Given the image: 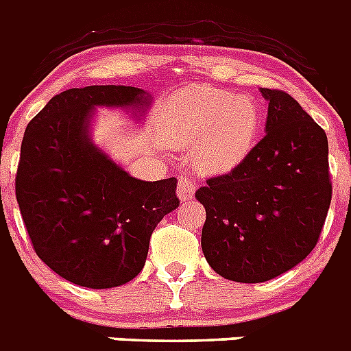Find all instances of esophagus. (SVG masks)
<instances>
[{
  "mask_svg": "<svg viewBox=\"0 0 351 351\" xmlns=\"http://www.w3.org/2000/svg\"><path fill=\"white\" fill-rule=\"evenodd\" d=\"M178 193L181 197L182 202H188L191 200L195 195V181L190 176H181L178 181Z\"/></svg>",
  "mask_w": 351,
  "mask_h": 351,
  "instance_id": "1",
  "label": "esophagus"
}]
</instances>
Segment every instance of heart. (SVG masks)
Listing matches in <instances>:
<instances>
[{
	"instance_id": "b5f03b06",
	"label": "heart",
	"mask_w": 351,
	"mask_h": 351,
	"mask_svg": "<svg viewBox=\"0 0 351 351\" xmlns=\"http://www.w3.org/2000/svg\"><path fill=\"white\" fill-rule=\"evenodd\" d=\"M260 130V108L250 96L216 88L193 91L167 123L165 135L179 145H198V161L210 172L237 167Z\"/></svg>"
}]
</instances>
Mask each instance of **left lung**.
<instances>
[{"label": "left lung", "mask_w": 351, "mask_h": 351, "mask_svg": "<svg viewBox=\"0 0 351 351\" xmlns=\"http://www.w3.org/2000/svg\"><path fill=\"white\" fill-rule=\"evenodd\" d=\"M260 91L269 101L265 137L195 193L206 207L207 263L239 283H263L302 262L320 239L332 198L324 128L288 93Z\"/></svg>", "instance_id": "8db88e82"}]
</instances>
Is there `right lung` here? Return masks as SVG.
Here are the masks:
<instances>
[{
  "instance_id": "right-lung-1",
  "label": "right lung",
  "mask_w": 351,
  "mask_h": 351,
  "mask_svg": "<svg viewBox=\"0 0 351 351\" xmlns=\"http://www.w3.org/2000/svg\"><path fill=\"white\" fill-rule=\"evenodd\" d=\"M132 86H88L56 95L29 121L21 145L15 197L36 255L88 288L132 281L149 241L179 206L178 179L141 181L89 141L93 108L144 107Z\"/></svg>"
}]
</instances>
